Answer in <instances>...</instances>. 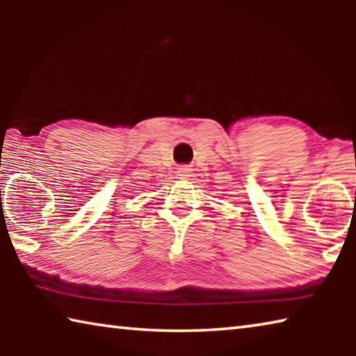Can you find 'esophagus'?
Returning <instances> with one entry per match:
<instances>
[{"instance_id": "34e87169", "label": "esophagus", "mask_w": 356, "mask_h": 356, "mask_svg": "<svg viewBox=\"0 0 356 356\" xmlns=\"http://www.w3.org/2000/svg\"><path fill=\"white\" fill-rule=\"evenodd\" d=\"M179 172H180V176H186V174H188V168H180Z\"/></svg>"}]
</instances>
